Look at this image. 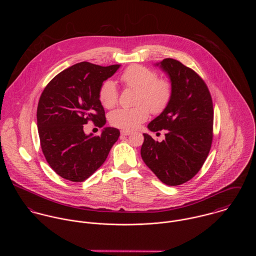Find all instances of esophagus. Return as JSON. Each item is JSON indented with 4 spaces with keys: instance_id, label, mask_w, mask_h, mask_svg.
I'll list each match as a JSON object with an SVG mask.
<instances>
[{
    "instance_id": "1",
    "label": "esophagus",
    "mask_w": 256,
    "mask_h": 256,
    "mask_svg": "<svg viewBox=\"0 0 256 256\" xmlns=\"http://www.w3.org/2000/svg\"><path fill=\"white\" fill-rule=\"evenodd\" d=\"M131 134H132V132H130V131H126V130H122L121 131V135L122 136H129Z\"/></svg>"
}]
</instances>
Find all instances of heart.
Wrapping results in <instances>:
<instances>
[{
    "mask_svg": "<svg viewBox=\"0 0 256 256\" xmlns=\"http://www.w3.org/2000/svg\"><path fill=\"white\" fill-rule=\"evenodd\" d=\"M121 80L127 88L138 90L132 108H118L110 115V123L124 130H134L148 117V110L158 114L166 110L172 94V84L168 80L158 78V74L144 66L132 65L121 74ZM100 100L106 108H113L118 102V90L111 80H106L100 90ZM149 110H148L147 108Z\"/></svg>",
    "mask_w": 256,
    "mask_h": 256,
    "instance_id": "1",
    "label": "heart"
}]
</instances>
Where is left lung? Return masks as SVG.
Segmentation results:
<instances>
[{
    "mask_svg": "<svg viewBox=\"0 0 256 256\" xmlns=\"http://www.w3.org/2000/svg\"><path fill=\"white\" fill-rule=\"evenodd\" d=\"M154 65L168 74L172 94L148 129L168 131L162 142L144 133L141 156L162 182L176 186L190 180L208 156L213 139V102L204 80L180 61L166 58Z\"/></svg>",
    "mask_w": 256,
    "mask_h": 256,
    "instance_id": "1",
    "label": "left lung"
}]
</instances>
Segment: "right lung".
Returning a JSON list of instances; mask_svg holds the SVG:
<instances>
[{
	"mask_svg": "<svg viewBox=\"0 0 256 256\" xmlns=\"http://www.w3.org/2000/svg\"><path fill=\"white\" fill-rule=\"evenodd\" d=\"M120 66L78 63L53 78L41 94L37 106L41 148L51 168L67 180L88 178L119 138L116 128L106 127L100 136H94L84 132V125L90 120L100 128L106 125L100 90Z\"/></svg>",
	"mask_w": 256,
	"mask_h": 256,
	"instance_id": "obj_1",
	"label": "right lung"
}]
</instances>
